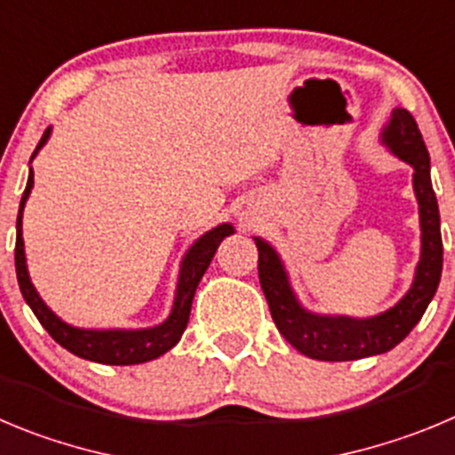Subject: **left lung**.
<instances>
[{
  "mask_svg": "<svg viewBox=\"0 0 455 455\" xmlns=\"http://www.w3.org/2000/svg\"><path fill=\"white\" fill-rule=\"evenodd\" d=\"M381 144L412 166V191L419 207V261L412 284L395 307L372 318L314 314L302 307L291 286L289 270L268 241L255 236L259 250V282L279 333L304 356L315 361H356L397 347L422 320L443 275L440 210L431 185V157L418 124L403 108L390 112Z\"/></svg>",
  "mask_w": 455,
  "mask_h": 455,
  "instance_id": "8db88e82",
  "label": "left lung"
}]
</instances>
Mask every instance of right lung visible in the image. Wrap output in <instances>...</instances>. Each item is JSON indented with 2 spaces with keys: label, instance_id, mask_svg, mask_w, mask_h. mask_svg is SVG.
<instances>
[{
  "label": "right lung",
  "instance_id": "add662e5",
  "mask_svg": "<svg viewBox=\"0 0 455 455\" xmlns=\"http://www.w3.org/2000/svg\"><path fill=\"white\" fill-rule=\"evenodd\" d=\"M52 137V128H47L33 151V157L40 153L44 144ZM33 189V169H28V180L27 189H24L22 200H20V212H18V239H15V270H18V284L22 291L24 299L40 320L44 329L49 331L58 345L67 349V352L76 354V356L94 361V363H106V365H137L153 361V358L162 356L169 352L171 347H176L178 340L182 339V331L187 329L191 314V302H194L196 289L198 282L203 279L205 270L210 268L212 259L216 255V248L225 236L235 235V225L232 223H220L205 232L203 236L191 243L187 250L185 257L180 261V273H178V284L176 293H173V304L166 315L164 323L156 324V327L146 329H83L74 327V324L65 323L58 318L52 309H49L40 293L36 291L28 275L27 266V252H24V239H22V214L24 205H27L28 196Z\"/></svg>",
  "mask_w": 455,
  "mask_h": 455
}]
</instances>
